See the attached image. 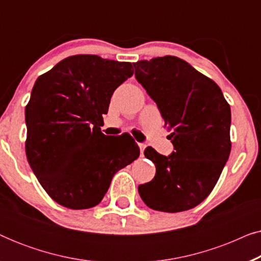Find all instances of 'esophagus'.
<instances>
[{
	"mask_svg": "<svg viewBox=\"0 0 261 261\" xmlns=\"http://www.w3.org/2000/svg\"><path fill=\"white\" fill-rule=\"evenodd\" d=\"M139 148H140L141 155H144V151H145V148H146V145L144 144V142H140V144H139Z\"/></svg>",
	"mask_w": 261,
	"mask_h": 261,
	"instance_id": "obj_1",
	"label": "esophagus"
}]
</instances>
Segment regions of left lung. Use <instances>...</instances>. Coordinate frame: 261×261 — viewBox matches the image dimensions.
Wrapping results in <instances>:
<instances>
[{
	"mask_svg": "<svg viewBox=\"0 0 261 261\" xmlns=\"http://www.w3.org/2000/svg\"><path fill=\"white\" fill-rule=\"evenodd\" d=\"M133 65L174 148L169 156L145 149L156 171L151 181L139 185V195L159 212L195 208L212 192L229 158L230 107L219 85L183 59L165 56Z\"/></svg>",
	"mask_w": 261,
	"mask_h": 261,
	"instance_id": "1",
	"label": "left lung"
}]
</instances>
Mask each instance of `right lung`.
<instances>
[{"instance_id": "1", "label": "right lung", "mask_w": 261, "mask_h": 261, "mask_svg": "<svg viewBox=\"0 0 261 261\" xmlns=\"http://www.w3.org/2000/svg\"><path fill=\"white\" fill-rule=\"evenodd\" d=\"M132 63L71 56L35 82L24 110L26 154L53 201L70 209L97 205L117 171L140 149L129 137L101 132L115 89L133 76Z\"/></svg>"}]
</instances>
